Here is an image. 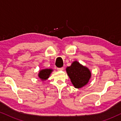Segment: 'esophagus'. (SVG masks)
Instances as JSON below:
<instances>
[{
	"label": "esophagus",
	"mask_w": 121,
	"mask_h": 121,
	"mask_svg": "<svg viewBox=\"0 0 121 121\" xmlns=\"http://www.w3.org/2000/svg\"><path fill=\"white\" fill-rule=\"evenodd\" d=\"M64 70V68L62 67V68H57V70H59V71H61V70Z\"/></svg>",
	"instance_id": "esophagus-1"
}]
</instances>
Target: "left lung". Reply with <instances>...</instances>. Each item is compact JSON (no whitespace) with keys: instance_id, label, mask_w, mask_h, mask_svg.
<instances>
[{"instance_id":"left-lung-1","label":"left lung","mask_w":121,"mask_h":121,"mask_svg":"<svg viewBox=\"0 0 121 121\" xmlns=\"http://www.w3.org/2000/svg\"><path fill=\"white\" fill-rule=\"evenodd\" d=\"M66 70L72 84L76 88H81L86 85L91 77L89 69L77 61L72 62L70 66L66 68Z\"/></svg>"}]
</instances>
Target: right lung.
<instances>
[{"label": "right lung", "instance_id": "right-lung-1", "mask_svg": "<svg viewBox=\"0 0 121 121\" xmlns=\"http://www.w3.org/2000/svg\"><path fill=\"white\" fill-rule=\"evenodd\" d=\"M53 72L52 69H44L40 70L39 73L38 74L39 77L42 81H45L49 78L50 74Z\"/></svg>", "mask_w": 121, "mask_h": 121}]
</instances>
